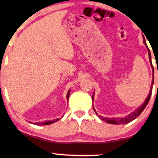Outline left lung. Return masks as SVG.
<instances>
[{
  "mask_svg": "<svg viewBox=\"0 0 158 158\" xmlns=\"http://www.w3.org/2000/svg\"><path fill=\"white\" fill-rule=\"evenodd\" d=\"M144 44L146 45V47H148V46H147V44H146V42H145V40H144ZM148 55H149V59H150V62L151 65H152V68L153 69V65L152 64V60H151L150 51V49H149L148 47ZM153 72H154V69H153ZM153 83H154V74H153L152 85H151L150 91V94H149V95H148V97L146 98V100L144 102L143 104H142L140 107L138 108V109L136 110V111H134L133 113H131V114H129V115H128L124 118H104V117H103V116H98V117L101 118L103 121H105L106 122L109 123V124H127V123L131 122V121L135 119V118H137V116H139L140 115V114H141L142 112L143 111L144 108H145L146 106L148 105L149 101H150V99L151 95H152V87ZM94 98V97L92 96V98ZM94 111H95V110H94Z\"/></svg>",
  "mask_w": 158,
  "mask_h": 158,
  "instance_id": "left-lung-1",
  "label": "left lung"
}]
</instances>
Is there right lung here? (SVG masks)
Returning a JSON list of instances; mask_svg holds the SVG:
<instances>
[{
  "label": "right lung",
  "instance_id": "obj_1",
  "mask_svg": "<svg viewBox=\"0 0 158 158\" xmlns=\"http://www.w3.org/2000/svg\"><path fill=\"white\" fill-rule=\"evenodd\" d=\"M70 90H69L68 94H67V98H69V96H70ZM58 120H60V118H57V119L54 120V121H48V122H42V123H36V125H48V124H52V123L55 122H57Z\"/></svg>",
  "mask_w": 158,
  "mask_h": 158
}]
</instances>
